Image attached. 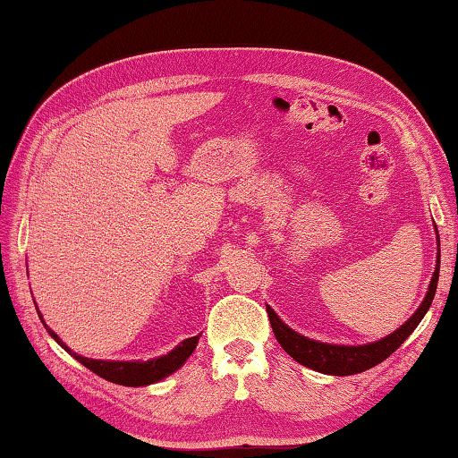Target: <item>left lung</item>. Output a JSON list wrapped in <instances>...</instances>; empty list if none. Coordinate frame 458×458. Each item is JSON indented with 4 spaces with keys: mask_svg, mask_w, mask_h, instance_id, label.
<instances>
[{
    "mask_svg": "<svg viewBox=\"0 0 458 458\" xmlns=\"http://www.w3.org/2000/svg\"><path fill=\"white\" fill-rule=\"evenodd\" d=\"M439 267H441V248H439V256H437V266L433 271L429 291H427V295L423 299V303L420 305V309H417L411 315V318L397 328L395 333L387 335L382 340H376V343L362 344V346L318 343V340H310L303 335L295 333L293 328H289L284 320L276 315L274 309L267 307L271 328H274V335L277 338V343L281 344V348H284L291 358H295L299 364H303L310 369H317V372L330 374V376L360 374L368 368H374L379 362H384L387 356L394 354L395 350L405 343L407 336H410L417 328V325L421 323V318L425 317V313L429 310V307L433 303L437 281H439Z\"/></svg>",
    "mask_w": 458,
    "mask_h": 458,
    "instance_id": "obj_1",
    "label": "left lung"
}]
</instances>
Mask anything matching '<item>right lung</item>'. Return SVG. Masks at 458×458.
I'll return each instance as SVG.
<instances>
[{
    "label": "right lung",
    "instance_id": "obj_1",
    "mask_svg": "<svg viewBox=\"0 0 458 458\" xmlns=\"http://www.w3.org/2000/svg\"><path fill=\"white\" fill-rule=\"evenodd\" d=\"M38 317H41V313H38ZM41 320H43V317H41ZM43 325H45V320H43ZM45 328H47V333L51 335L56 343L66 350L68 354L79 360L82 366L92 369V372L98 374L100 377L108 379V382L120 384V386H130V387L149 386V384L159 382V379H163V377L171 376L173 372H177V369L184 362H187V358L194 352V348H197V343H199V336H200L199 335V336H191L187 340H182V343L177 348H173L169 354L148 360V362H140V360L138 362H114V360H92V358L76 354L47 325H45Z\"/></svg>",
    "mask_w": 458,
    "mask_h": 458
}]
</instances>
